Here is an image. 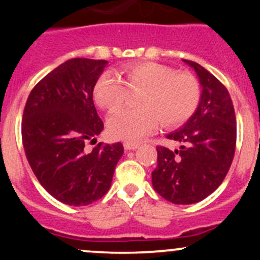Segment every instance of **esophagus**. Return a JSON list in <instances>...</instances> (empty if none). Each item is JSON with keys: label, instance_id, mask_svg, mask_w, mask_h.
<instances>
[{"label": "esophagus", "instance_id": "esophagus-1", "mask_svg": "<svg viewBox=\"0 0 260 260\" xmlns=\"http://www.w3.org/2000/svg\"><path fill=\"white\" fill-rule=\"evenodd\" d=\"M124 149H127V151H135V149L138 148V145L137 143H129V142H125L124 145Z\"/></svg>", "mask_w": 260, "mask_h": 260}]
</instances>
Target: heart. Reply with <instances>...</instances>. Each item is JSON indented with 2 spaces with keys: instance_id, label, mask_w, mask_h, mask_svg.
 <instances>
[{
  "instance_id": "1",
  "label": "heart",
  "mask_w": 260,
  "mask_h": 260,
  "mask_svg": "<svg viewBox=\"0 0 260 260\" xmlns=\"http://www.w3.org/2000/svg\"><path fill=\"white\" fill-rule=\"evenodd\" d=\"M131 94L138 109L115 112L108 119V132L114 140L137 142L156 129L183 124L200 102V85L191 73L175 72L157 62H140L124 70L123 81L106 73L94 85V101L101 108L114 112L122 108Z\"/></svg>"
}]
</instances>
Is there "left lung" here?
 I'll return each instance as SVG.
<instances>
[{"instance_id": "obj_1", "label": "left lung", "mask_w": 260, "mask_h": 260, "mask_svg": "<svg viewBox=\"0 0 260 260\" xmlns=\"http://www.w3.org/2000/svg\"><path fill=\"white\" fill-rule=\"evenodd\" d=\"M198 74L203 91L192 117L167 138L179 149L157 146L154 191L177 205L195 204L214 192L226 176L237 145V118L228 89L205 68L183 60Z\"/></svg>"}]
</instances>
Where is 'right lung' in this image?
I'll list each match as a JSON object with an SVG mask.
<instances>
[{"mask_svg": "<svg viewBox=\"0 0 260 260\" xmlns=\"http://www.w3.org/2000/svg\"><path fill=\"white\" fill-rule=\"evenodd\" d=\"M107 64L84 57L62 62L34 86L23 109L26 158L41 186L67 205L103 198L124 151L120 142L85 148L104 128L93 90Z\"/></svg>", "mask_w": 260, "mask_h": 260, "instance_id": "obj_1", "label": "right lung"}]
</instances>
